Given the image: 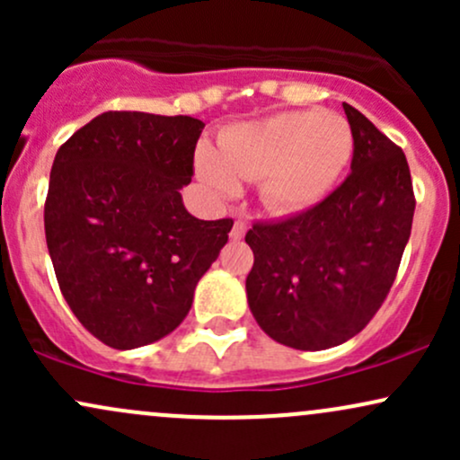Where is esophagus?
<instances>
[{"mask_svg": "<svg viewBox=\"0 0 460 460\" xmlns=\"http://www.w3.org/2000/svg\"><path fill=\"white\" fill-rule=\"evenodd\" d=\"M244 234H246V220H235L234 223V229H231V240L234 242H237V240H242V237H244Z\"/></svg>", "mask_w": 460, "mask_h": 460, "instance_id": "obj_1", "label": "esophagus"}]
</instances>
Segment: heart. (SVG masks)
Wrapping results in <instances>:
<instances>
[{
    "mask_svg": "<svg viewBox=\"0 0 460 460\" xmlns=\"http://www.w3.org/2000/svg\"><path fill=\"white\" fill-rule=\"evenodd\" d=\"M218 157L200 151L199 172L216 188L234 190L235 175L261 179V200L274 212H300L335 186L352 155L346 119L320 110L285 112L226 129Z\"/></svg>",
    "mask_w": 460,
    "mask_h": 460,
    "instance_id": "1",
    "label": "heart"
}]
</instances>
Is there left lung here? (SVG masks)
Listing matches in <instances>:
<instances>
[{"instance_id": "left-lung-1", "label": "left lung", "mask_w": 460, "mask_h": 460, "mask_svg": "<svg viewBox=\"0 0 460 460\" xmlns=\"http://www.w3.org/2000/svg\"><path fill=\"white\" fill-rule=\"evenodd\" d=\"M350 175L314 208L252 223L248 307L279 344L340 346L367 326L387 298L411 235L413 181L402 149L352 105Z\"/></svg>"}]
</instances>
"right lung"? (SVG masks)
Segmentation results:
<instances>
[{
    "instance_id": "right-lung-1",
    "label": "right lung",
    "mask_w": 460,
    "mask_h": 460,
    "mask_svg": "<svg viewBox=\"0 0 460 460\" xmlns=\"http://www.w3.org/2000/svg\"><path fill=\"white\" fill-rule=\"evenodd\" d=\"M203 128L192 116L103 112L56 153L47 248L68 307L105 346L175 331L229 240L234 220L194 218L179 194Z\"/></svg>"
}]
</instances>
